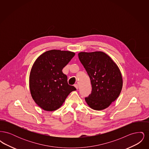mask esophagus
<instances>
[{"label":"esophagus","instance_id":"obj_1","mask_svg":"<svg viewBox=\"0 0 149 149\" xmlns=\"http://www.w3.org/2000/svg\"><path fill=\"white\" fill-rule=\"evenodd\" d=\"M74 86L76 88V89H78L79 85H78V84H75V85H74Z\"/></svg>","mask_w":149,"mask_h":149}]
</instances>
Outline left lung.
<instances>
[{
    "label": "left lung",
    "instance_id": "8db88e82",
    "mask_svg": "<svg viewBox=\"0 0 149 149\" xmlns=\"http://www.w3.org/2000/svg\"><path fill=\"white\" fill-rule=\"evenodd\" d=\"M79 58L87 72L92 91L85 100L97 111L109 106L120 94L123 80L120 70L113 60L102 51L80 52Z\"/></svg>",
    "mask_w": 149,
    "mask_h": 149
}]
</instances>
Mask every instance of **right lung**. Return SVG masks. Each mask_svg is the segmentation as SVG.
Here are the masks:
<instances>
[{"mask_svg":"<svg viewBox=\"0 0 149 149\" xmlns=\"http://www.w3.org/2000/svg\"><path fill=\"white\" fill-rule=\"evenodd\" d=\"M69 51H47L36 60L30 71L29 85L36 103L46 111H54L63 105L68 95L76 91L69 85L62 70L74 56Z\"/></svg>","mask_w":149,"mask_h":149,"instance_id":"obj_1","label":"right lung"}]
</instances>
